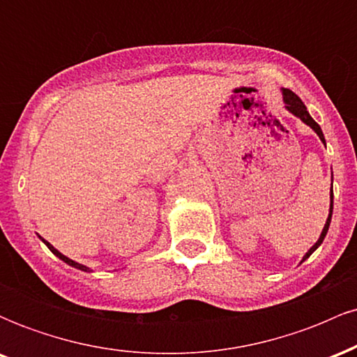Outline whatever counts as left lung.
<instances>
[{
    "mask_svg": "<svg viewBox=\"0 0 357 357\" xmlns=\"http://www.w3.org/2000/svg\"><path fill=\"white\" fill-rule=\"evenodd\" d=\"M282 92H284V102H285V107L289 109L290 112L294 114V116H297L298 119H301V121H304L307 126H310V127H312V129L315 130V132H317V136L321 137V141L324 142V144H326V139H324V134H322V129H321V126H319L317 122H315L314 119L310 117V114L307 112V109H305L304 102H302L301 99H298V97L296 96V93L292 92V90H289V89H284V90H282ZM333 203H334V195H333V186H331V213H329V218H327L326 225H324V230H322V233H321V238H319V240H317V243H315L314 247L310 248L309 252L305 253L304 260H307V258H309L310 255H312V253H314V250L317 248L319 245L322 243L324 238H326V235H327V230H329V225H331V216H333ZM304 260H302V261H304Z\"/></svg>",
    "mask_w": 357,
    "mask_h": 357,
    "instance_id": "1",
    "label": "left lung"
}]
</instances>
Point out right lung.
I'll return each instance as SVG.
<instances>
[{
    "label": "right lung",
    "instance_id": "right-lung-1",
    "mask_svg": "<svg viewBox=\"0 0 357 357\" xmlns=\"http://www.w3.org/2000/svg\"><path fill=\"white\" fill-rule=\"evenodd\" d=\"M42 240H43V238H42ZM43 243H45V245H47V247L52 250V253H55V255H56V257H59V258H61V260H63V261H65V264L72 265V267H75V268H79V270H84V272H90V268H89V267H85V265H80V264H77V261H73V260H70V258H68V257L61 255V253L59 252V250H55V248H53V247H52V245H50V243H48V241H47V240H43Z\"/></svg>",
    "mask_w": 357,
    "mask_h": 357
}]
</instances>
